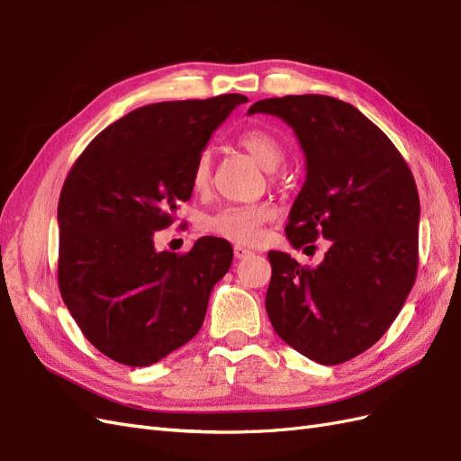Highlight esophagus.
<instances>
[{
    "mask_svg": "<svg viewBox=\"0 0 461 461\" xmlns=\"http://www.w3.org/2000/svg\"><path fill=\"white\" fill-rule=\"evenodd\" d=\"M248 256H252V249H248V248H244L240 244L234 246V258L236 259H246Z\"/></svg>",
    "mask_w": 461,
    "mask_h": 461,
    "instance_id": "obj_1",
    "label": "esophagus"
}]
</instances>
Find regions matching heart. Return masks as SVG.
<instances>
[{"mask_svg":"<svg viewBox=\"0 0 461 461\" xmlns=\"http://www.w3.org/2000/svg\"><path fill=\"white\" fill-rule=\"evenodd\" d=\"M239 144L267 171H275L286 156L281 140L267 131H246L240 134ZM190 180L196 194H205L212 186V158L207 151H202L194 163ZM275 217V207L265 202L222 205L200 219V230L240 246H256L263 240L265 225Z\"/></svg>","mask_w":461,"mask_h":461,"instance_id":"b5f03b06","label":"heart"}]
</instances>
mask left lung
I'll return each mask as SVG.
<instances>
[{
    "label": "left lung",
    "mask_w": 461,
    "mask_h": 461,
    "mask_svg": "<svg viewBox=\"0 0 461 461\" xmlns=\"http://www.w3.org/2000/svg\"><path fill=\"white\" fill-rule=\"evenodd\" d=\"M254 113L283 119L305 156L288 242L313 249L330 240L317 267L269 252L265 310L302 356L344 364L383 337L415 283L421 209L413 175L388 136L337 97H269L248 109Z\"/></svg>",
    "instance_id": "1"
}]
</instances>
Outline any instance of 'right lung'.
I'll return each mask as SVG.
<instances>
[{
    "mask_svg": "<svg viewBox=\"0 0 461 461\" xmlns=\"http://www.w3.org/2000/svg\"><path fill=\"white\" fill-rule=\"evenodd\" d=\"M240 94L161 102L109 124L68 171L58 205L59 290L82 334L122 366L146 367L196 337L232 248L202 236L158 252L192 196V167Z\"/></svg>",
    "mask_w": 461,
    "mask_h": 461,
    "instance_id": "1",
    "label": "right lung"
}]
</instances>
